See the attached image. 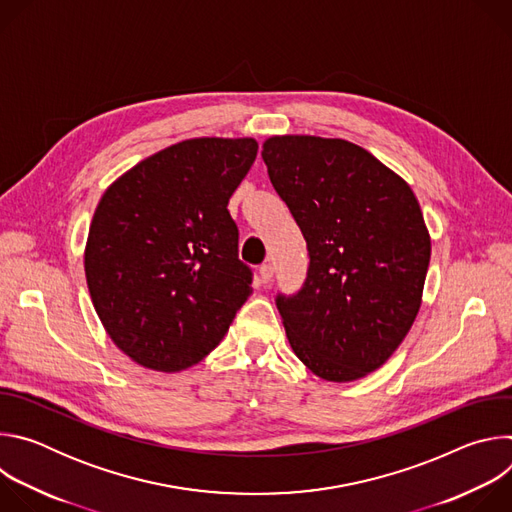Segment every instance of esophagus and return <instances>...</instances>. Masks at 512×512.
Instances as JSON below:
<instances>
[{
  "label": "esophagus",
  "mask_w": 512,
  "mask_h": 512,
  "mask_svg": "<svg viewBox=\"0 0 512 512\" xmlns=\"http://www.w3.org/2000/svg\"><path fill=\"white\" fill-rule=\"evenodd\" d=\"M273 273H275V267H273L271 261H267V263H263V265L259 267V277H261L263 283H269V281L273 279Z\"/></svg>",
  "instance_id": "34e87169"
}]
</instances>
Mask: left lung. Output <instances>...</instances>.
Masks as SVG:
<instances>
[{
  "label": "left lung",
  "mask_w": 512,
  "mask_h": 512,
  "mask_svg": "<svg viewBox=\"0 0 512 512\" xmlns=\"http://www.w3.org/2000/svg\"><path fill=\"white\" fill-rule=\"evenodd\" d=\"M269 180L308 243L310 267L275 304L296 356L324 381L367 377L421 306L431 241L409 184L346 139L273 135Z\"/></svg>",
  "instance_id": "obj_1"
}]
</instances>
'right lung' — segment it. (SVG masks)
Instances as JSON below:
<instances>
[{"label":"right lung","mask_w":512,"mask_h":512,"mask_svg":"<svg viewBox=\"0 0 512 512\" xmlns=\"http://www.w3.org/2000/svg\"><path fill=\"white\" fill-rule=\"evenodd\" d=\"M253 137H196L145 158L101 196L85 247L107 334L145 369L178 373L221 342L251 296L227 208L257 158Z\"/></svg>","instance_id":"1"}]
</instances>
